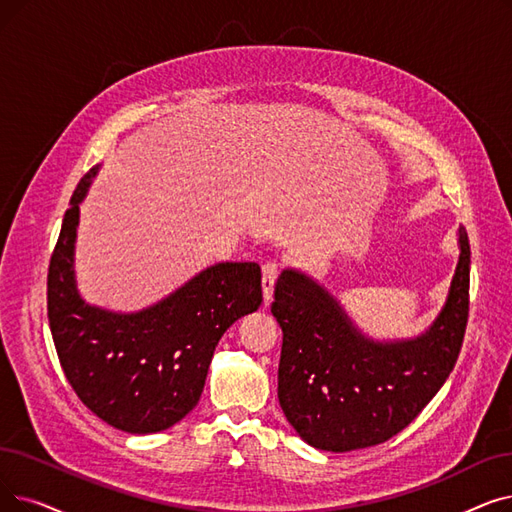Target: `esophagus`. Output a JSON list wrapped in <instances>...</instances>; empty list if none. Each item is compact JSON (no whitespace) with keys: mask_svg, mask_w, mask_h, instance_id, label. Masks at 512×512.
I'll return each mask as SVG.
<instances>
[{"mask_svg":"<svg viewBox=\"0 0 512 512\" xmlns=\"http://www.w3.org/2000/svg\"><path fill=\"white\" fill-rule=\"evenodd\" d=\"M280 272V263L278 261H268L263 265L261 270V288H263V303L268 305L272 301V293H274V284Z\"/></svg>","mask_w":512,"mask_h":512,"instance_id":"1","label":"esophagus"}]
</instances>
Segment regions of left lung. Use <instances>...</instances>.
<instances>
[{"mask_svg": "<svg viewBox=\"0 0 512 512\" xmlns=\"http://www.w3.org/2000/svg\"><path fill=\"white\" fill-rule=\"evenodd\" d=\"M458 249L446 303L412 339H372L318 280L295 268L280 274L272 303L282 328L278 399L309 446L351 452L383 443L443 387L469 318L471 247L464 228Z\"/></svg>", "mask_w": 512, "mask_h": 512, "instance_id": "1", "label": "left lung"}]
</instances>
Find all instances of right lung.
Returning <instances> with one entry per match:
<instances>
[{
    "label": "right lung",
    "instance_id": "obj_1",
    "mask_svg": "<svg viewBox=\"0 0 512 512\" xmlns=\"http://www.w3.org/2000/svg\"><path fill=\"white\" fill-rule=\"evenodd\" d=\"M100 165L83 175L64 213L48 272V318L62 370L81 402L125 433H159L201 399L224 332L259 309L261 270L221 261L140 311L87 303L75 276L79 205Z\"/></svg>",
    "mask_w": 512,
    "mask_h": 512
}]
</instances>
